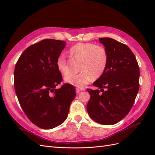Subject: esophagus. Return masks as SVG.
Instances as JSON below:
<instances>
[{"label": "esophagus", "mask_w": 155, "mask_h": 155, "mask_svg": "<svg viewBox=\"0 0 155 155\" xmlns=\"http://www.w3.org/2000/svg\"><path fill=\"white\" fill-rule=\"evenodd\" d=\"M85 88H76V92L78 94H79V92H80L81 91H85Z\"/></svg>", "instance_id": "esophagus-1"}]
</instances>
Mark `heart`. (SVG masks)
I'll return each mask as SVG.
<instances>
[{"label":"heart","mask_w":155,"mask_h":155,"mask_svg":"<svg viewBox=\"0 0 155 155\" xmlns=\"http://www.w3.org/2000/svg\"><path fill=\"white\" fill-rule=\"evenodd\" d=\"M70 53L79 63L78 74H68L64 81L78 88H83L90 83L92 78L101 77L105 72L108 63L106 50L93 43H78L70 48ZM56 67L63 75H67L69 69L66 56L61 54L56 60Z\"/></svg>","instance_id":"heart-1"}]
</instances>
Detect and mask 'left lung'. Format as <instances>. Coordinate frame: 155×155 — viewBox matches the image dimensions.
<instances>
[{
	"instance_id": "left-lung-1",
	"label": "left lung",
	"mask_w": 155,
	"mask_h": 155,
	"mask_svg": "<svg viewBox=\"0 0 155 155\" xmlns=\"http://www.w3.org/2000/svg\"><path fill=\"white\" fill-rule=\"evenodd\" d=\"M99 40L107 52L108 63L104 74L93 83L100 91L87 89L91 94L87 110L96 122L114 125L125 118L133 105L139 90L140 69L126 45L109 37Z\"/></svg>"
}]
</instances>
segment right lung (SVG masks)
<instances>
[{
  "instance_id": "1",
  "label": "right lung",
  "mask_w": 155,
  "mask_h": 155,
  "mask_svg": "<svg viewBox=\"0 0 155 155\" xmlns=\"http://www.w3.org/2000/svg\"><path fill=\"white\" fill-rule=\"evenodd\" d=\"M66 42L44 39L28 47L21 55L14 70V85L18 102L31 122L50 129L67 119L76 89L63 81L56 60Z\"/></svg>"
}]
</instances>
